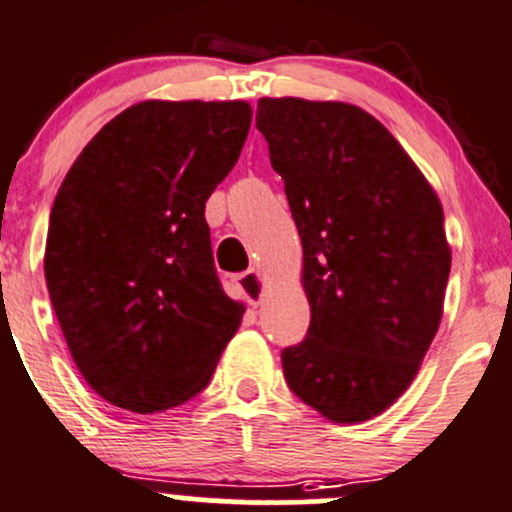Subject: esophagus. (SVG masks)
<instances>
[{
    "label": "esophagus",
    "mask_w": 512,
    "mask_h": 512,
    "mask_svg": "<svg viewBox=\"0 0 512 512\" xmlns=\"http://www.w3.org/2000/svg\"><path fill=\"white\" fill-rule=\"evenodd\" d=\"M235 282H238L240 291H243L245 299H247V303H250V306H260L262 299H265V294H267L265 274L257 272V269H250V272L240 274V277L235 279Z\"/></svg>",
    "instance_id": "esophagus-1"
}]
</instances>
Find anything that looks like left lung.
<instances>
[{"mask_svg": "<svg viewBox=\"0 0 512 512\" xmlns=\"http://www.w3.org/2000/svg\"><path fill=\"white\" fill-rule=\"evenodd\" d=\"M257 128L301 235L306 340L282 352L291 391L330 423L398 401L428 355L452 265L442 204L372 114L262 97Z\"/></svg>", "mask_w": 512, "mask_h": 512, "instance_id": "1", "label": "left lung"}]
</instances>
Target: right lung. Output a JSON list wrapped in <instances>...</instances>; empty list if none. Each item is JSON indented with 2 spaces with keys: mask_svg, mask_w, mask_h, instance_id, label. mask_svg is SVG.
<instances>
[{
  "mask_svg": "<svg viewBox=\"0 0 512 512\" xmlns=\"http://www.w3.org/2000/svg\"><path fill=\"white\" fill-rule=\"evenodd\" d=\"M252 106L148 99L87 143L50 211L46 284L77 369L131 413L209 384L245 303L213 269L204 206L238 162Z\"/></svg>",
  "mask_w": 512,
  "mask_h": 512,
  "instance_id": "add662e5",
  "label": "right lung"
}]
</instances>
